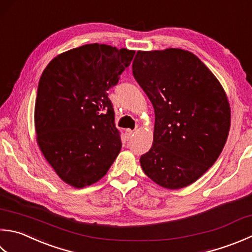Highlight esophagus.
<instances>
[{"label":"esophagus","instance_id":"1","mask_svg":"<svg viewBox=\"0 0 252 252\" xmlns=\"http://www.w3.org/2000/svg\"><path fill=\"white\" fill-rule=\"evenodd\" d=\"M126 135L127 139H131V137L134 135V131L131 130V129H126Z\"/></svg>","mask_w":252,"mask_h":252}]
</instances>
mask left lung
I'll return each mask as SVG.
<instances>
[{"mask_svg":"<svg viewBox=\"0 0 252 252\" xmlns=\"http://www.w3.org/2000/svg\"><path fill=\"white\" fill-rule=\"evenodd\" d=\"M133 76L155 111L151 150L140 158L150 179L166 189L193 184L213 166L230 127L223 86L190 51H137Z\"/></svg>","mask_w":252,"mask_h":252,"instance_id":"8db88e82","label":"left lung"}]
</instances>
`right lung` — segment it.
<instances>
[{
	"label": "right lung",
	"instance_id": "add662e5",
	"mask_svg": "<svg viewBox=\"0 0 252 252\" xmlns=\"http://www.w3.org/2000/svg\"><path fill=\"white\" fill-rule=\"evenodd\" d=\"M134 53L85 44L53 58L41 74L34 105L37 144L68 186L96 184L120 153V131L107 92Z\"/></svg>",
	"mask_w": 252,
	"mask_h": 252
}]
</instances>
